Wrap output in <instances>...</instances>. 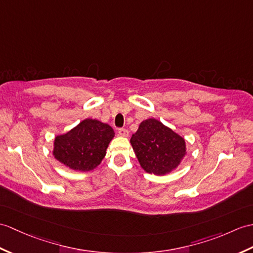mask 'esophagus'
Here are the masks:
<instances>
[{
    "label": "esophagus",
    "mask_w": 253,
    "mask_h": 253,
    "mask_svg": "<svg viewBox=\"0 0 253 253\" xmlns=\"http://www.w3.org/2000/svg\"><path fill=\"white\" fill-rule=\"evenodd\" d=\"M119 134H120L121 137H124V138H126V137H128V136H129V132H128L127 129L121 128V129H119Z\"/></svg>",
    "instance_id": "obj_1"
}]
</instances>
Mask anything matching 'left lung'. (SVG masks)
Segmentation results:
<instances>
[{
    "instance_id": "left-lung-1",
    "label": "left lung",
    "mask_w": 253,
    "mask_h": 253,
    "mask_svg": "<svg viewBox=\"0 0 253 253\" xmlns=\"http://www.w3.org/2000/svg\"><path fill=\"white\" fill-rule=\"evenodd\" d=\"M130 144L141 168L155 175L174 171L187 153L185 139L156 119L141 122Z\"/></svg>"
}]
</instances>
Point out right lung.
<instances>
[{
  "label": "right lung",
  "mask_w": 253,
  "mask_h": 253,
  "mask_svg": "<svg viewBox=\"0 0 253 253\" xmlns=\"http://www.w3.org/2000/svg\"><path fill=\"white\" fill-rule=\"evenodd\" d=\"M114 136L110 125L86 119L66 133L55 137L52 155L74 171H90L101 164Z\"/></svg>",
  "instance_id": "1"
}]
</instances>
